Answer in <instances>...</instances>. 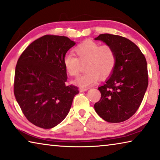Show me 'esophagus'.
Returning <instances> with one entry per match:
<instances>
[{"mask_svg": "<svg viewBox=\"0 0 160 160\" xmlns=\"http://www.w3.org/2000/svg\"><path fill=\"white\" fill-rule=\"evenodd\" d=\"M87 90H88V88H82V87H81L80 89H79V91H80V92H86V91H87Z\"/></svg>", "mask_w": 160, "mask_h": 160, "instance_id": "obj_1", "label": "esophagus"}]
</instances>
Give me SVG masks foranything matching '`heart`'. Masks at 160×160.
<instances>
[{
    "label": "heart",
    "instance_id": "1",
    "mask_svg": "<svg viewBox=\"0 0 160 160\" xmlns=\"http://www.w3.org/2000/svg\"><path fill=\"white\" fill-rule=\"evenodd\" d=\"M76 58L72 55H66L63 63L68 74L76 76L81 69V63L87 64V72L78 76L73 84L80 87H88L95 84L99 79L110 76L116 63V55L114 50L108 45H100L92 40H86L78 45L74 49Z\"/></svg>",
    "mask_w": 160,
    "mask_h": 160
}]
</instances>
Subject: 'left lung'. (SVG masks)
<instances>
[{"mask_svg":"<svg viewBox=\"0 0 160 160\" xmlns=\"http://www.w3.org/2000/svg\"><path fill=\"white\" fill-rule=\"evenodd\" d=\"M94 40L111 46L116 55L110 78L98 87L101 99L94 110L105 121L123 122L135 114L147 91V61L137 45L123 37L102 34Z\"/></svg>","mask_w":160,"mask_h":160,"instance_id":"obj_1","label":"left lung"}]
</instances>
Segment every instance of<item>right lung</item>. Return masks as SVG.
Masks as SVG:
<instances>
[{"mask_svg": "<svg viewBox=\"0 0 160 160\" xmlns=\"http://www.w3.org/2000/svg\"><path fill=\"white\" fill-rule=\"evenodd\" d=\"M76 42L67 37L45 35L22 53L15 70L13 92L27 119L49 129L63 121L78 87L66 85L63 61Z\"/></svg>", "mask_w": 160, "mask_h": 160, "instance_id": "1", "label": "right lung"}]
</instances>
